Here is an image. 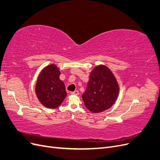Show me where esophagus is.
Wrapping results in <instances>:
<instances>
[{"label":"esophagus","instance_id":"1","mask_svg":"<svg viewBox=\"0 0 160 160\" xmlns=\"http://www.w3.org/2000/svg\"><path fill=\"white\" fill-rule=\"evenodd\" d=\"M71 94H72V95H78L79 94V91H74L71 92Z\"/></svg>","mask_w":160,"mask_h":160}]
</instances>
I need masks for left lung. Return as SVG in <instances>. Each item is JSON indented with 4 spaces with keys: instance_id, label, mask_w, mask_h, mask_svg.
Returning <instances> with one entry per match:
<instances>
[{
    "instance_id": "8db88e82",
    "label": "left lung",
    "mask_w": 160,
    "mask_h": 160,
    "mask_svg": "<svg viewBox=\"0 0 160 160\" xmlns=\"http://www.w3.org/2000/svg\"><path fill=\"white\" fill-rule=\"evenodd\" d=\"M119 93V84L113 72L107 66L99 65L90 72L89 80L82 99L91 112L101 113L115 103Z\"/></svg>"
}]
</instances>
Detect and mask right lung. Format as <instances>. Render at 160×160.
Segmentation results:
<instances>
[{
  "instance_id": "1",
  "label": "right lung",
  "mask_w": 160,
  "mask_h": 160,
  "mask_svg": "<svg viewBox=\"0 0 160 160\" xmlns=\"http://www.w3.org/2000/svg\"><path fill=\"white\" fill-rule=\"evenodd\" d=\"M61 71L56 65L51 64L40 72L35 85V94L45 108L59 107L67 96L64 82L59 78Z\"/></svg>"
}]
</instances>
